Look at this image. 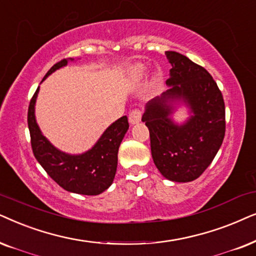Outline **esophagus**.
Wrapping results in <instances>:
<instances>
[{
    "instance_id": "34e87169",
    "label": "esophagus",
    "mask_w": 256,
    "mask_h": 256,
    "mask_svg": "<svg viewBox=\"0 0 256 256\" xmlns=\"http://www.w3.org/2000/svg\"><path fill=\"white\" fill-rule=\"evenodd\" d=\"M140 119H142V111L138 110V108L132 110L130 112V114H128V122H130V124L132 125L137 124V122H140Z\"/></svg>"
}]
</instances>
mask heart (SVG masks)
Wrapping results in <instances>:
<instances>
[{"mask_svg": "<svg viewBox=\"0 0 256 256\" xmlns=\"http://www.w3.org/2000/svg\"><path fill=\"white\" fill-rule=\"evenodd\" d=\"M146 74V66H142V64H138L136 66L134 69H132V76H134L136 80H140L145 76Z\"/></svg>", "mask_w": 256, "mask_h": 256, "instance_id": "b5f03b06", "label": "heart"}]
</instances>
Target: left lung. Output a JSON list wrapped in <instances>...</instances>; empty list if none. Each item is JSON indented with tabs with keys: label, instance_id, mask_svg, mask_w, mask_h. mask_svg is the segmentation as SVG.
<instances>
[{
	"label": "left lung",
	"instance_id": "left-lung-1",
	"mask_svg": "<svg viewBox=\"0 0 256 256\" xmlns=\"http://www.w3.org/2000/svg\"><path fill=\"white\" fill-rule=\"evenodd\" d=\"M171 63L168 90L146 104L142 122L148 128L153 162L166 179L193 182L216 156L224 137V103L213 77L184 54L166 51ZM180 104L190 117L178 124L172 117Z\"/></svg>",
	"mask_w": 256,
	"mask_h": 256
}]
</instances>
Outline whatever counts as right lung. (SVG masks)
<instances>
[{
    "label": "right lung",
    "instance_id": "right-lung-1",
    "mask_svg": "<svg viewBox=\"0 0 256 256\" xmlns=\"http://www.w3.org/2000/svg\"><path fill=\"white\" fill-rule=\"evenodd\" d=\"M69 60H63L48 71L42 82ZM40 86L30 100L28 110V126L32 138L34 156L49 176L68 192L98 196L114 182L118 164V150L128 130V122L122 116L108 126L96 144L80 154H70L60 151L43 136L35 117V104Z\"/></svg>",
    "mask_w": 256,
    "mask_h": 256
}]
</instances>
